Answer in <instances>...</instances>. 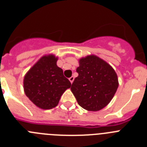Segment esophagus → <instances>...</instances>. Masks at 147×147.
<instances>
[{"instance_id": "34e87169", "label": "esophagus", "mask_w": 147, "mask_h": 147, "mask_svg": "<svg viewBox=\"0 0 147 147\" xmlns=\"http://www.w3.org/2000/svg\"><path fill=\"white\" fill-rule=\"evenodd\" d=\"M74 80V76H71V77L69 78V81L71 82V84H72V83H73Z\"/></svg>"}]
</instances>
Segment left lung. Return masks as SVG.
<instances>
[{
  "instance_id": "left-lung-1",
  "label": "left lung",
  "mask_w": 147,
  "mask_h": 147,
  "mask_svg": "<svg viewBox=\"0 0 147 147\" xmlns=\"http://www.w3.org/2000/svg\"><path fill=\"white\" fill-rule=\"evenodd\" d=\"M75 78L71 90L78 104L88 111H98L113 98L119 87L115 70L106 61L96 55L79 59Z\"/></svg>"
}]
</instances>
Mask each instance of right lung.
I'll return each instance as SVG.
<instances>
[{
  "label": "right lung",
  "mask_w": 147,
  "mask_h": 147,
  "mask_svg": "<svg viewBox=\"0 0 147 147\" xmlns=\"http://www.w3.org/2000/svg\"><path fill=\"white\" fill-rule=\"evenodd\" d=\"M57 57L42 56L23 79V89L26 96L37 107L51 110L58 105L62 95L71 88V82L57 65Z\"/></svg>",
  "instance_id": "obj_1"
}]
</instances>
